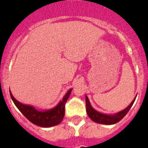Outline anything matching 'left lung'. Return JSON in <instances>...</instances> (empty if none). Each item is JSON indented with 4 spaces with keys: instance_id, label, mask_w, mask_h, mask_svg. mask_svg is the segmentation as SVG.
I'll return each mask as SVG.
<instances>
[{
    "instance_id": "left-lung-1",
    "label": "left lung",
    "mask_w": 148,
    "mask_h": 148,
    "mask_svg": "<svg viewBox=\"0 0 148 148\" xmlns=\"http://www.w3.org/2000/svg\"><path fill=\"white\" fill-rule=\"evenodd\" d=\"M136 97L133 100V101L130 103L125 109L122 110L121 111L114 114H102L100 113L99 111L96 110L95 108L90 105V101L88 99V96L86 95V110H87V114L89 116L90 119L92 120L93 121L98 123L101 124H107V125H110V124H114L117 122H119L123 117L127 114V113L128 112L129 110L131 109L132 105H133L134 102L135 101Z\"/></svg>"
}]
</instances>
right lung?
<instances>
[{
	"label": "right lung",
	"mask_w": 148,
	"mask_h": 148,
	"mask_svg": "<svg viewBox=\"0 0 148 148\" xmlns=\"http://www.w3.org/2000/svg\"><path fill=\"white\" fill-rule=\"evenodd\" d=\"M71 90L72 89H70L67 91L64 97H63L62 100L58 103L56 107L50 110H39L33 106L27 105L21 103L14 97L10 92V95L13 102L18 108V110L31 123L42 127H51L58 125L62 121L64 116L65 103L71 93Z\"/></svg>",
	"instance_id": "add662e5"
}]
</instances>
